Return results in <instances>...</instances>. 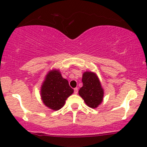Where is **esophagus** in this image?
I'll list each match as a JSON object with an SVG mask.
<instances>
[{"mask_svg": "<svg viewBox=\"0 0 147 147\" xmlns=\"http://www.w3.org/2000/svg\"><path fill=\"white\" fill-rule=\"evenodd\" d=\"M77 92H78V88H74V93L77 94Z\"/></svg>", "mask_w": 147, "mask_h": 147, "instance_id": "1", "label": "esophagus"}]
</instances>
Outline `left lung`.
Listing matches in <instances>:
<instances>
[{"label": "left lung", "mask_w": 147, "mask_h": 147, "mask_svg": "<svg viewBox=\"0 0 147 147\" xmlns=\"http://www.w3.org/2000/svg\"><path fill=\"white\" fill-rule=\"evenodd\" d=\"M83 86L79 90V95L83 98L86 105L95 109L102 102L104 91L98 77L95 73L86 72L82 77Z\"/></svg>", "instance_id": "1"}]
</instances>
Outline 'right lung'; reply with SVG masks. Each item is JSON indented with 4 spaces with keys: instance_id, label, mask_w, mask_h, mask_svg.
<instances>
[{
    "instance_id": "1",
    "label": "right lung",
    "mask_w": 147,
    "mask_h": 147,
    "mask_svg": "<svg viewBox=\"0 0 147 147\" xmlns=\"http://www.w3.org/2000/svg\"><path fill=\"white\" fill-rule=\"evenodd\" d=\"M41 92L45 105L52 110L58 111L63 107L66 99L74 90L58 70H52L45 77Z\"/></svg>"
}]
</instances>
